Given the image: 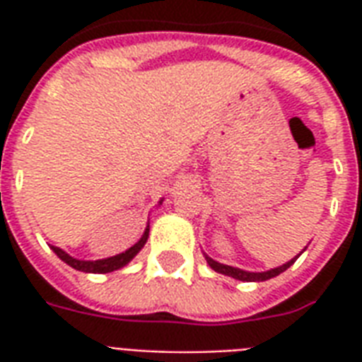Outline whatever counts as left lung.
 Listing matches in <instances>:
<instances>
[{"instance_id": "1", "label": "left lung", "mask_w": 362, "mask_h": 362, "mask_svg": "<svg viewBox=\"0 0 362 362\" xmlns=\"http://www.w3.org/2000/svg\"><path fill=\"white\" fill-rule=\"evenodd\" d=\"M298 255H300V253H298ZM297 257L291 259L289 263L281 264V267H278V269L267 270V272H246V270L235 269V267H229V264L218 263V261H214V259H210V257H206V261H209L210 267H212L216 272H220V274L231 276V278H237V280H242V281H264V280H270V278H274V276H278L280 272H284V270L289 269V267H291V264L297 261Z\"/></svg>"}]
</instances>
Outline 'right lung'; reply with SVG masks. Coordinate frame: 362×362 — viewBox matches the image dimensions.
Returning <instances> with one entry per match:
<instances>
[{"mask_svg": "<svg viewBox=\"0 0 362 362\" xmlns=\"http://www.w3.org/2000/svg\"><path fill=\"white\" fill-rule=\"evenodd\" d=\"M148 229L144 231V235H142V238L139 242H136L135 246H131L129 250H125L124 253H120V255H115V257H109V259H99V261H78V259L71 257V255H67V253L64 252V250H59V247L52 246L54 253L58 255L64 263H67L69 267H73V269L76 270H82V272H95V274H105V272H112V270H118L122 269L124 264H127L131 261V259L135 257L136 253L141 252V247L146 244L148 240Z\"/></svg>", "mask_w": 362, "mask_h": 362, "instance_id": "1", "label": "right lung"}]
</instances>
